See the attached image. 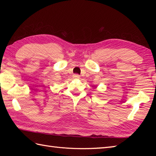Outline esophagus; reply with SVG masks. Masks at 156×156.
I'll use <instances>...</instances> for the list:
<instances>
[{"label":"esophagus","mask_w":156,"mask_h":156,"mask_svg":"<svg viewBox=\"0 0 156 156\" xmlns=\"http://www.w3.org/2000/svg\"><path fill=\"white\" fill-rule=\"evenodd\" d=\"M74 78H80V75H78V74H74Z\"/></svg>","instance_id":"1"}]
</instances>
